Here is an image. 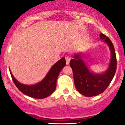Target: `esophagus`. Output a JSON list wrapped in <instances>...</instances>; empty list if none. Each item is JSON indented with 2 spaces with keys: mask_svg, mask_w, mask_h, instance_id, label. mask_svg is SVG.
Segmentation results:
<instances>
[{
  "mask_svg": "<svg viewBox=\"0 0 125 125\" xmlns=\"http://www.w3.org/2000/svg\"><path fill=\"white\" fill-rule=\"evenodd\" d=\"M65 60H66V64H69L70 61H71V59H70L69 57H68V56L65 57Z\"/></svg>",
  "mask_w": 125,
  "mask_h": 125,
  "instance_id": "34e87169",
  "label": "esophagus"
}]
</instances>
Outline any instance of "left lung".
Masks as SVG:
<instances>
[{"mask_svg":"<svg viewBox=\"0 0 125 125\" xmlns=\"http://www.w3.org/2000/svg\"><path fill=\"white\" fill-rule=\"evenodd\" d=\"M100 38L107 43L111 52L109 66L105 73L96 74L90 72L82 59L81 54L74 55V58L70 62L76 88L80 94L87 97L94 96L104 92L109 85L116 71V56L112 42L102 33Z\"/></svg>","mask_w":125,"mask_h":125,"instance_id":"obj_1","label":"left lung"}]
</instances>
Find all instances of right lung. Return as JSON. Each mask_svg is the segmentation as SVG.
Here are the masks:
<instances>
[{
    "label": "right lung",
    "instance_id": "right-lung-1",
    "mask_svg": "<svg viewBox=\"0 0 125 125\" xmlns=\"http://www.w3.org/2000/svg\"><path fill=\"white\" fill-rule=\"evenodd\" d=\"M66 64L65 59L62 58L51 67L43 80L35 85L29 86L21 83L15 79L11 72H10L16 86L23 94L35 99H43L51 95L56 89L59 74Z\"/></svg>",
    "mask_w": 125,
    "mask_h": 125
}]
</instances>
